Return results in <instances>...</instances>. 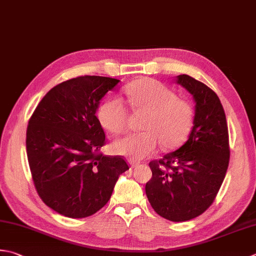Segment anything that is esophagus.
I'll return each mask as SVG.
<instances>
[{
	"label": "esophagus",
	"instance_id": "1",
	"mask_svg": "<svg viewBox=\"0 0 256 256\" xmlns=\"http://www.w3.org/2000/svg\"><path fill=\"white\" fill-rule=\"evenodd\" d=\"M128 163H130V165H131L132 168L136 166V165L138 164V161H135V160H128Z\"/></svg>",
	"mask_w": 256,
	"mask_h": 256
}]
</instances>
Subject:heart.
Listing matches in <instances>:
<instances>
[{
  "label": "heart",
  "instance_id": "b5f03b06",
  "mask_svg": "<svg viewBox=\"0 0 256 256\" xmlns=\"http://www.w3.org/2000/svg\"><path fill=\"white\" fill-rule=\"evenodd\" d=\"M125 92L133 110L146 118L142 125L144 132L118 138L113 145L115 152L141 158L153 153L160 143L164 150H173L186 141L194 124L191 103L153 78L136 80ZM98 118L105 130L120 134L128 128V110L122 98H110L101 104Z\"/></svg>",
  "mask_w": 256,
  "mask_h": 256
}]
</instances>
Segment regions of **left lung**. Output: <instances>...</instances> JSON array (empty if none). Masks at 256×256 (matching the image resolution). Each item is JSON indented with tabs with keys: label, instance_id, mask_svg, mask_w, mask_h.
Here are the masks:
<instances>
[{
	"label": "left lung",
	"instance_id": "1",
	"mask_svg": "<svg viewBox=\"0 0 256 256\" xmlns=\"http://www.w3.org/2000/svg\"><path fill=\"white\" fill-rule=\"evenodd\" d=\"M176 82L193 95L194 126L176 151L150 162L152 178L145 193L154 211L172 222H184L211 206L230 162L228 130L218 96L186 74Z\"/></svg>",
	"mask_w": 256,
	"mask_h": 256
}]
</instances>
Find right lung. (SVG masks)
<instances>
[{"label": "right lung", "mask_w": 256, "mask_h": 256, "mask_svg": "<svg viewBox=\"0 0 256 256\" xmlns=\"http://www.w3.org/2000/svg\"><path fill=\"white\" fill-rule=\"evenodd\" d=\"M118 82L96 75L68 80L45 94L28 120L26 153L34 186L64 216L96 213L128 170L121 155L101 152L106 138L95 115L100 100Z\"/></svg>", "instance_id": "add662e5"}]
</instances>
